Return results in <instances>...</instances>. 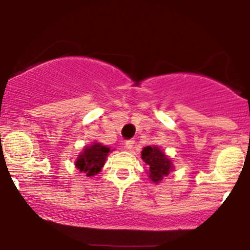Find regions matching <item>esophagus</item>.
<instances>
[{
	"label": "esophagus",
	"instance_id": "obj_1",
	"mask_svg": "<svg viewBox=\"0 0 250 250\" xmlns=\"http://www.w3.org/2000/svg\"><path fill=\"white\" fill-rule=\"evenodd\" d=\"M134 143H135V141H134V140H128V141H125V149H128V150L133 149Z\"/></svg>",
	"mask_w": 250,
	"mask_h": 250
}]
</instances>
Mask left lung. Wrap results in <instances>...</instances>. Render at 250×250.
Segmentation results:
<instances>
[{
    "mask_svg": "<svg viewBox=\"0 0 250 250\" xmlns=\"http://www.w3.org/2000/svg\"><path fill=\"white\" fill-rule=\"evenodd\" d=\"M141 157L144 163L148 165L149 178L155 184L161 183L164 177L169 176L170 171L173 170L171 159L157 146H144Z\"/></svg>",
    "mask_w": 250,
    "mask_h": 250,
    "instance_id": "left-lung-1",
    "label": "left lung"
}]
</instances>
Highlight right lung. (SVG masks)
<instances>
[{"label":"right lung","mask_w":250,"mask_h":250,"mask_svg":"<svg viewBox=\"0 0 250 250\" xmlns=\"http://www.w3.org/2000/svg\"><path fill=\"white\" fill-rule=\"evenodd\" d=\"M110 148L102 146L101 143H93L92 146H85L76 162V167L80 172L86 173L87 177L95 176L104 167V162Z\"/></svg>","instance_id":"add662e5"}]
</instances>
